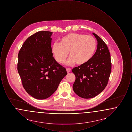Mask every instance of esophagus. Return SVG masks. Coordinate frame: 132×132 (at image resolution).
Wrapping results in <instances>:
<instances>
[{
    "instance_id": "34e87169",
    "label": "esophagus",
    "mask_w": 132,
    "mask_h": 132,
    "mask_svg": "<svg viewBox=\"0 0 132 132\" xmlns=\"http://www.w3.org/2000/svg\"><path fill=\"white\" fill-rule=\"evenodd\" d=\"M66 71H67V73H69L70 72V71H71V69L69 68H66Z\"/></svg>"
}]
</instances>
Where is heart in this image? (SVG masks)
<instances>
[{
	"label": "heart",
	"mask_w": 132,
	"mask_h": 132,
	"mask_svg": "<svg viewBox=\"0 0 132 132\" xmlns=\"http://www.w3.org/2000/svg\"><path fill=\"white\" fill-rule=\"evenodd\" d=\"M96 42L93 36L79 33L68 34L52 45L51 51L58 63H62L68 56L66 64L78 65L87 63L93 57L96 48Z\"/></svg>",
	"instance_id": "heart-1"
}]
</instances>
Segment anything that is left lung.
I'll return each mask as SVG.
<instances>
[{
    "mask_svg": "<svg viewBox=\"0 0 132 132\" xmlns=\"http://www.w3.org/2000/svg\"><path fill=\"white\" fill-rule=\"evenodd\" d=\"M97 50L87 63L72 69L75 81L73 89L83 98H91L100 94L106 87L110 75V54L106 44L96 34Z\"/></svg>",
    "mask_w": 132,
    "mask_h": 132,
    "instance_id": "1",
    "label": "left lung"
}]
</instances>
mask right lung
<instances>
[{"mask_svg":"<svg viewBox=\"0 0 132 132\" xmlns=\"http://www.w3.org/2000/svg\"><path fill=\"white\" fill-rule=\"evenodd\" d=\"M52 34L49 31L34 34L26 40L18 54L17 69L23 86L38 100L50 96L67 74L53 57Z\"/></svg>","mask_w":132,"mask_h":132,"instance_id":"add662e5","label":"right lung"}]
</instances>
